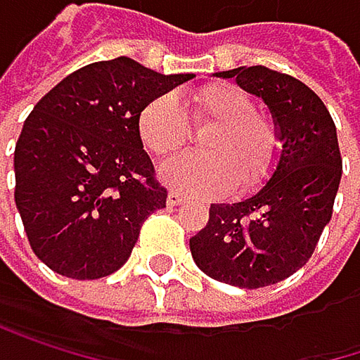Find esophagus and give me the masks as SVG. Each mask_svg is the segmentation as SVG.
<instances>
[{
	"label": "esophagus",
	"instance_id": "1",
	"mask_svg": "<svg viewBox=\"0 0 360 360\" xmlns=\"http://www.w3.org/2000/svg\"><path fill=\"white\" fill-rule=\"evenodd\" d=\"M166 202H168V207H179V205L186 202V196H181L179 192H170L168 198H166Z\"/></svg>",
	"mask_w": 360,
	"mask_h": 360
}]
</instances>
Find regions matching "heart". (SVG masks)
Segmentation results:
<instances>
[{
	"label": "heart",
	"instance_id": "b5f03b06",
	"mask_svg": "<svg viewBox=\"0 0 360 360\" xmlns=\"http://www.w3.org/2000/svg\"><path fill=\"white\" fill-rule=\"evenodd\" d=\"M188 104L194 127L211 125L202 139V158H179L162 168V179L188 196L215 198L233 190L262 186L279 155L275 123L254 110L252 96L235 83H211L196 89ZM143 147L158 160L174 158L190 141V123L170 94L151 98L139 112Z\"/></svg>",
	"mask_w": 360,
	"mask_h": 360
}]
</instances>
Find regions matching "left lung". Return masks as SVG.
<instances>
[{
  "label": "left lung",
  "instance_id": "left-lung-1",
  "mask_svg": "<svg viewBox=\"0 0 360 360\" xmlns=\"http://www.w3.org/2000/svg\"><path fill=\"white\" fill-rule=\"evenodd\" d=\"M269 106L281 153L273 176L250 198L211 205L190 239L202 273L239 288H262L297 273L314 254L342 179L338 130L324 102L299 79L264 65L217 72Z\"/></svg>",
  "mask_w": 360,
  "mask_h": 360
}]
</instances>
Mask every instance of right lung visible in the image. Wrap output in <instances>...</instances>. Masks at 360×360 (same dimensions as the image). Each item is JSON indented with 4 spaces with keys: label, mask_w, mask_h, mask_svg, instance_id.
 <instances>
[{
    "label": "right lung",
    "mask_w": 360,
    "mask_h": 360,
    "mask_svg": "<svg viewBox=\"0 0 360 360\" xmlns=\"http://www.w3.org/2000/svg\"><path fill=\"white\" fill-rule=\"evenodd\" d=\"M190 79L117 57L72 72L34 106L14 149V202L49 269L98 279L130 258L143 221L168 196L136 119L151 98Z\"/></svg>",
    "instance_id": "obj_1"
}]
</instances>
